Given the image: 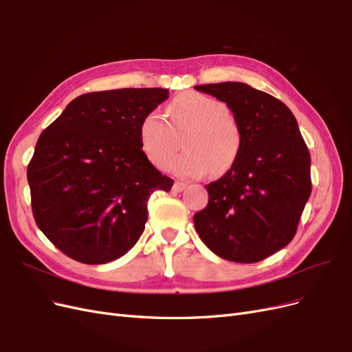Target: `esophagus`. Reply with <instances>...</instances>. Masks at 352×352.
<instances>
[{
    "instance_id": "1",
    "label": "esophagus",
    "mask_w": 352,
    "mask_h": 352,
    "mask_svg": "<svg viewBox=\"0 0 352 352\" xmlns=\"http://www.w3.org/2000/svg\"><path fill=\"white\" fill-rule=\"evenodd\" d=\"M186 184L184 183H179V181H177V183H174V186H173V191H175V192H181L183 190H186Z\"/></svg>"
}]
</instances>
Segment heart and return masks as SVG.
<instances>
[{"instance_id":"obj_1","label":"heart","mask_w":352,"mask_h":352,"mask_svg":"<svg viewBox=\"0 0 352 352\" xmlns=\"http://www.w3.org/2000/svg\"><path fill=\"white\" fill-rule=\"evenodd\" d=\"M166 111L171 125L161 113L149 111L139 127L142 149L155 166H168L184 131L186 151L169 166L178 177H203L212 168L214 174H222L235 162L241 133L223 101L188 91L169 102Z\"/></svg>"}]
</instances>
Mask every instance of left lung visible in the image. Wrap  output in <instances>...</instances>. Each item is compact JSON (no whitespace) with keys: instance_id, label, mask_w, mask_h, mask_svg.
<instances>
[{"instance_id":"8db88e82","label":"left lung","mask_w":352,"mask_h":352,"mask_svg":"<svg viewBox=\"0 0 352 352\" xmlns=\"http://www.w3.org/2000/svg\"><path fill=\"white\" fill-rule=\"evenodd\" d=\"M226 102L241 133L229 171L207 184L194 214L204 245L233 263L263 261L289 245L310 197V153L285 104L243 82L194 87Z\"/></svg>"}]
</instances>
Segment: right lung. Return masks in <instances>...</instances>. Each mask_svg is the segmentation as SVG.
<instances>
[{
	"label": "right lung",
	"instance_id": "add662e5",
	"mask_svg": "<svg viewBox=\"0 0 352 352\" xmlns=\"http://www.w3.org/2000/svg\"><path fill=\"white\" fill-rule=\"evenodd\" d=\"M168 98L164 88H122L72 100L38 138L28 166L37 228L65 255L97 265L139 241L155 190L169 191L142 151L145 114Z\"/></svg>",
	"mask_w": 352,
	"mask_h": 352
}]
</instances>
